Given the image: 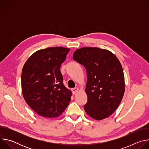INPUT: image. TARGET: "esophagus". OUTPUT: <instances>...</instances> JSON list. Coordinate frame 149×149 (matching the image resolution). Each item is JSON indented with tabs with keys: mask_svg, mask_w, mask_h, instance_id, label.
<instances>
[{
	"mask_svg": "<svg viewBox=\"0 0 149 149\" xmlns=\"http://www.w3.org/2000/svg\"><path fill=\"white\" fill-rule=\"evenodd\" d=\"M78 90H79V88H78V87H75V88H72V93H73V94H76V93L78 92Z\"/></svg>",
	"mask_w": 149,
	"mask_h": 149,
	"instance_id": "34e87169",
	"label": "esophagus"
}]
</instances>
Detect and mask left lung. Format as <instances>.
<instances>
[{"mask_svg":"<svg viewBox=\"0 0 149 149\" xmlns=\"http://www.w3.org/2000/svg\"><path fill=\"white\" fill-rule=\"evenodd\" d=\"M73 59L86 68L87 82L85 91L88 101L86 113L101 120L117 109L125 91L124 76L120 62L110 51L96 47L77 49Z\"/></svg>","mask_w":149,"mask_h":149,"instance_id":"8db88e82","label":"left lung"}]
</instances>
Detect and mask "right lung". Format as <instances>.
<instances>
[{"instance_id": "add662e5", "label": "right lung", "mask_w": 149, "mask_h": 149, "mask_svg": "<svg viewBox=\"0 0 149 149\" xmlns=\"http://www.w3.org/2000/svg\"><path fill=\"white\" fill-rule=\"evenodd\" d=\"M70 49L51 47L33 53L24 65L21 85L24 98L38 114L57 117L65 111L72 95L60 71Z\"/></svg>"}]
</instances>
